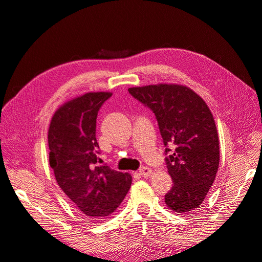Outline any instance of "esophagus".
I'll use <instances>...</instances> for the list:
<instances>
[{
    "label": "esophagus",
    "instance_id": "esophagus-1",
    "mask_svg": "<svg viewBox=\"0 0 262 262\" xmlns=\"http://www.w3.org/2000/svg\"><path fill=\"white\" fill-rule=\"evenodd\" d=\"M150 173H152V169L149 167H146V166H143L139 169V175H141L142 177H148Z\"/></svg>",
    "mask_w": 262,
    "mask_h": 262
}]
</instances>
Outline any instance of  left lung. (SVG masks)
Segmentation results:
<instances>
[{"mask_svg":"<svg viewBox=\"0 0 262 262\" xmlns=\"http://www.w3.org/2000/svg\"><path fill=\"white\" fill-rule=\"evenodd\" d=\"M155 115L165 145L172 187L165 203L177 213L199 208L215 179L220 145L205 101L182 85L158 84L128 90Z\"/></svg>","mask_w":262,"mask_h":262,"instance_id":"obj_1","label":"left lung"}]
</instances>
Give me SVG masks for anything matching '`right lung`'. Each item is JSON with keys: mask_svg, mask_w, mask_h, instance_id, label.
Segmentation results:
<instances>
[{"mask_svg": "<svg viewBox=\"0 0 262 262\" xmlns=\"http://www.w3.org/2000/svg\"><path fill=\"white\" fill-rule=\"evenodd\" d=\"M112 93H87L68 101L52 117L48 132L49 163L69 199L91 220L108 216L128 193V172L98 165L96 119Z\"/></svg>", "mask_w": 262, "mask_h": 262, "instance_id": "right-lung-1", "label": "right lung"}]
</instances>
